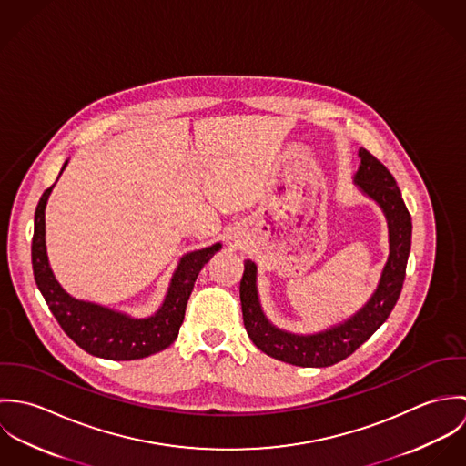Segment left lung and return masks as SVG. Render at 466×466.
<instances>
[{
	"label": "left lung",
	"mask_w": 466,
	"mask_h": 466,
	"mask_svg": "<svg viewBox=\"0 0 466 466\" xmlns=\"http://www.w3.org/2000/svg\"><path fill=\"white\" fill-rule=\"evenodd\" d=\"M360 167L355 174L357 187L377 200L390 226V258L371 299L348 321L327 332L294 335L267 321L257 292V266L246 260L240 279V303L244 327L258 350L281 362L303 368H327L350 357L390 318L397 305L407 257L410 249V215L403 204L399 185L391 172L366 148L359 150Z\"/></svg>",
	"instance_id": "obj_1"
}]
</instances>
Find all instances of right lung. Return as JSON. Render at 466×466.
<instances>
[{"label": "right lung", "instance_id": "obj_1", "mask_svg": "<svg viewBox=\"0 0 466 466\" xmlns=\"http://www.w3.org/2000/svg\"><path fill=\"white\" fill-rule=\"evenodd\" d=\"M66 165L67 161L63 165V170ZM52 188L54 185L45 190L35 208L32 267L35 283L61 329L84 351L109 360L143 359L168 348L183 325L187 303L198 274L220 249V244L185 255L174 272L161 309L147 319H133L106 307L78 301L57 283L48 264L45 244V208Z\"/></svg>", "mask_w": 466, "mask_h": 466}]
</instances>
